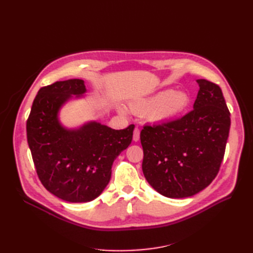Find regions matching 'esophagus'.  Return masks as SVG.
<instances>
[{"instance_id":"1","label":"esophagus","mask_w":253,"mask_h":253,"mask_svg":"<svg viewBox=\"0 0 253 253\" xmlns=\"http://www.w3.org/2000/svg\"><path fill=\"white\" fill-rule=\"evenodd\" d=\"M139 136H140L139 128H138V127H135L134 134H133V140H134V141H138V140H139Z\"/></svg>"}]
</instances>
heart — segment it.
<instances>
[{
    "mask_svg": "<svg viewBox=\"0 0 253 253\" xmlns=\"http://www.w3.org/2000/svg\"><path fill=\"white\" fill-rule=\"evenodd\" d=\"M190 103L189 95L183 90L163 89L149 97L129 103L133 112L147 114L148 119L154 124L165 125L179 117Z\"/></svg>",
    "mask_w": 253,
    "mask_h": 253,
    "instance_id": "heart-1",
    "label": "heart"
}]
</instances>
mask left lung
Wrapping results in <instances>:
<instances>
[{
  "instance_id": "left-lung-1",
  "label": "left lung",
  "mask_w": 253,
  "mask_h": 253,
  "mask_svg": "<svg viewBox=\"0 0 253 253\" xmlns=\"http://www.w3.org/2000/svg\"><path fill=\"white\" fill-rule=\"evenodd\" d=\"M200 86L191 111L159 126H144L142 172L158 193L170 198L193 196L208 187L223 162L230 113L221 89L208 80Z\"/></svg>"
}]
</instances>
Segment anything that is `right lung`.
Wrapping results in <instances>:
<instances>
[{"instance_id":"add662e5","label":"right lung","mask_w":253,"mask_h":253,"mask_svg":"<svg viewBox=\"0 0 253 253\" xmlns=\"http://www.w3.org/2000/svg\"><path fill=\"white\" fill-rule=\"evenodd\" d=\"M86 93L84 81H58L40 88L26 124L27 142L42 185L60 200L87 203L110 182L112 166L133 139L134 125L114 129L97 121L68 128L59 119L62 106Z\"/></svg>"}]
</instances>
